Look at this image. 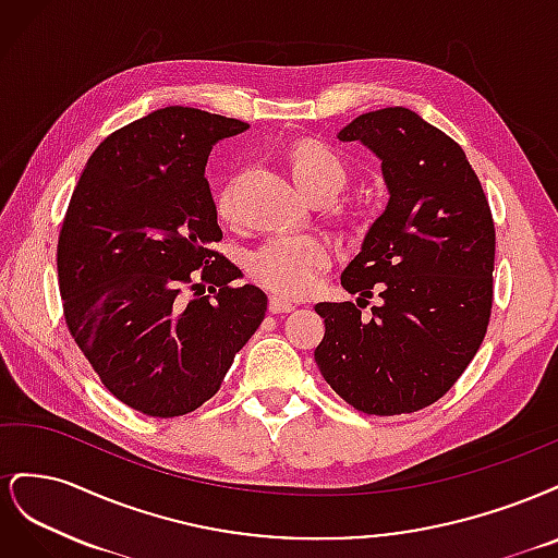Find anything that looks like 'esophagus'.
<instances>
[{"mask_svg":"<svg viewBox=\"0 0 558 558\" xmlns=\"http://www.w3.org/2000/svg\"><path fill=\"white\" fill-rule=\"evenodd\" d=\"M293 310H295V305L286 298H281V295L269 298V312H272V314H289Z\"/></svg>","mask_w":558,"mask_h":558,"instance_id":"34e87169","label":"esophagus"}]
</instances>
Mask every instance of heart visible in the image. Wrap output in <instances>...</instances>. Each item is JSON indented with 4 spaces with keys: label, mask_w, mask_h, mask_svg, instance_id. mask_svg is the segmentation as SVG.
<instances>
[{
    "label": "heart",
    "mask_w": 558,
    "mask_h": 558,
    "mask_svg": "<svg viewBox=\"0 0 558 558\" xmlns=\"http://www.w3.org/2000/svg\"><path fill=\"white\" fill-rule=\"evenodd\" d=\"M291 174L305 193L316 189L340 191L344 167L326 146L312 142L298 144L291 150ZM216 211L221 218L234 216L232 185H223L216 195ZM332 260V248L316 234H272L248 256V272L265 289L279 295H305Z\"/></svg>",
    "instance_id": "b5f03b06"
}]
</instances>
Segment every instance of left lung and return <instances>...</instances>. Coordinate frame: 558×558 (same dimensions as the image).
<instances>
[{"label": "left lung", "instance_id": "8db88e82", "mask_svg": "<svg viewBox=\"0 0 558 558\" xmlns=\"http://www.w3.org/2000/svg\"><path fill=\"white\" fill-rule=\"evenodd\" d=\"M381 162L386 209L342 272L356 302H318L314 361L359 412L424 410L463 375L486 335L496 230L477 174L442 130L404 107L361 113L337 132ZM383 302L360 318L365 296Z\"/></svg>", "mask_w": 558, "mask_h": 558}]
</instances>
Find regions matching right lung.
Masks as SVG:
<instances>
[{
    "mask_svg": "<svg viewBox=\"0 0 558 558\" xmlns=\"http://www.w3.org/2000/svg\"><path fill=\"white\" fill-rule=\"evenodd\" d=\"M246 128L191 107L148 113L95 148L66 209L58 242L66 328L109 391L146 416L207 402L265 318L267 295L232 286L242 269L211 248L223 232L205 167L214 144ZM199 266L209 296L192 282ZM183 282L196 291L189 301Z\"/></svg>",
    "mask_w": 558,
    "mask_h": 558,
    "instance_id": "obj_1",
    "label": "right lung"
}]
</instances>
